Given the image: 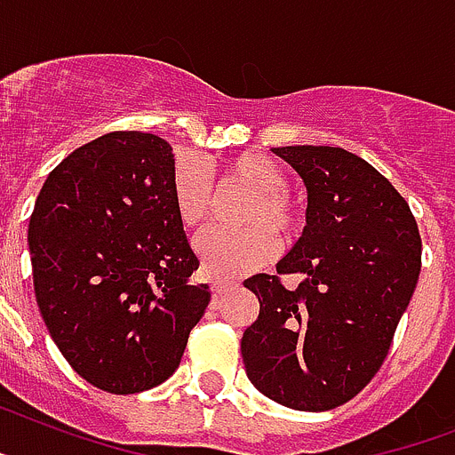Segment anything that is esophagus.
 I'll return each mask as SVG.
<instances>
[{
  "label": "esophagus",
  "instance_id": "esophagus-1",
  "mask_svg": "<svg viewBox=\"0 0 455 455\" xmlns=\"http://www.w3.org/2000/svg\"><path fill=\"white\" fill-rule=\"evenodd\" d=\"M212 291H213V298L219 299V298H223L225 292L232 291V283H228V281H213Z\"/></svg>",
  "mask_w": 455,
  "mask_h": 455
}]
</instances>
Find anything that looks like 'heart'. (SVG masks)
Here are the masks:
<instances>
[{
    "mask_svg": "<svg viewBox=\"0 0 455 455\" xmlns=\"http://www.w3.org/2000/svg\"><path fill=\"white\" fill-rule=\"evenodd\" d=\"M219 186L249 190V197L236 212V223L246 228H212L202 232L195 239V253L206 279L230 281L267 265L276 255L274 235L283 243L292 242L299 235L302 220L298 206L283 193L288 188L286 172L260 153L228 157L220 164ZM212 195L213 181L204 164L188 153L176 157L172 167V200L186 228L204 223Z\"/></svg>",
    "mask_w": 455,
    "mask_h": 455,
    "instance_id": "heart-1",
    "label": "heart"
}]
</instances>
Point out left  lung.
Masks as SVG:
<instances>
[{
	"label": "left lung",
	"mask_w": 455,
	"mask_h": 455,
	"mask_svg": "<svg viewBox=\"0 0 455 455\" xmlns=\"http://www.w3.org/2000/svg\"><path fill=\"white\" fill-rule=\"evenodd\" d=\"M307 188V225L279 274L243 281L260 314L242 337L251 384L283 407L328 411L377 374L421 274V235L386 176L335 146H281Z\"/></svg>",
	"instance_id": "obj_1"
}]
</instances>
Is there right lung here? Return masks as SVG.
<instances>
[{
	"instance_id": "1",
	"label": "right lung",
	"mask_w": 455,
	"mask_h": 455,
	"mask_svg": "<svg viewBox=\"0 0 455 455\" xmlns=\"http://www.w3.org/2000/svg\"><path fill=\"white\" fill-rule=\"evenodd\" d=\"M174 153L146 132H108L48 174L29 219L34 295L55 347L97 388L167 381L212 292L172 200Z\"/></svg>"
}]
</instances>
